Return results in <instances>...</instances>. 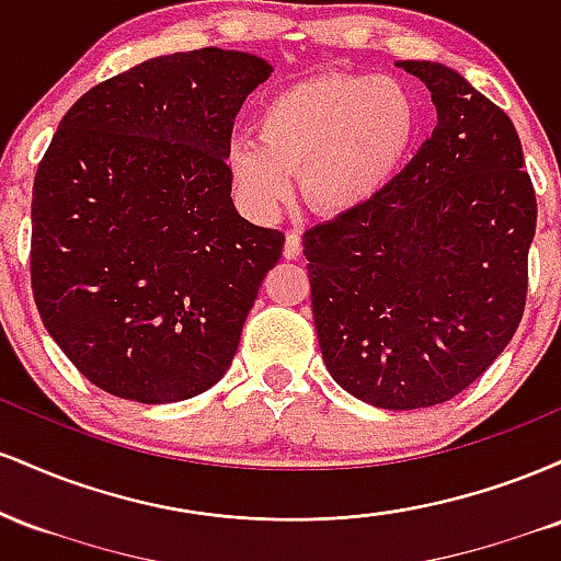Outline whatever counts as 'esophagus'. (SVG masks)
Wrapping results in <instances>:
<instances>
[{
	"mask_svg": "<svg viewBox=\"0 0 561 561\" xmlns=\"http://www.w3.org/2000/svg\"><path fill=\"white\" fill-rule=\"evenodd\" d=\"M302 253V240L298 231H287V240H285V259H298Z\"/></svg>",
	"mask_w": 561,
	"mask_h": 561,
	"instance_id": "esophagus-1",
	"label": "esophagus"
}]
</instances>
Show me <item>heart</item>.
I'll list each match as a JSON object with an SVG mask.
<instances>
[{"label":"heart","mask_w":561,"mask_h":561,"mask_svg":"<svg viewBox=\"0 0 561 561\" xmlns=\"http://www.w3.org/2000/svg\"><path fill=\"white\" fill-rule=\"evenodd\" d=\"M420 105L409 87L377 73H327L263 102L259 139H234L231 179L259 214L279 210L300 176L302 197L324 214L369 203L414 145Z\"/></svg>","instance_id":"1"}]
</instances>
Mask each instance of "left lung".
Here are the masks:
<instances>
[{
  "label": "left lung",
  "instance_id": "left-lung-1",
  "mask_svg": "<svg viewBox=\"0 0 561 561\" xmlns=\"http://www.w3.org/2000/svg\"><path fill=\"white\" fill-rule=\"evenodd\" d=\"M437 126L358 208L302 234L313 324L340 388L377 409L450 401L523 321L536 190L508 115L440 62H398Z\"/></svg>",
  "mask_w": 561,
  "mask_h": 561
}]
</instances>
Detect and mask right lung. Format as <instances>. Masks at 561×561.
Returning <instances> with one entry per match:
<instances>
[{
	"label": "right lung",
	"instance_id": "1",
	"mask_svg": "<svg viewBox=\"0 0 561 561\" xmlns=\"http://www.w3.org/2000/svg\"><path fill=\"white\" fill-rule=\"evenodd\" d=\"M272 76L205 47L96 83L62 115L31 203V289L89 382L186 401L227 375L285 234L231 203V128Z\"/></svg>",
	"mask_w": 561,
	"mask_h": 561
}]
</instances>
